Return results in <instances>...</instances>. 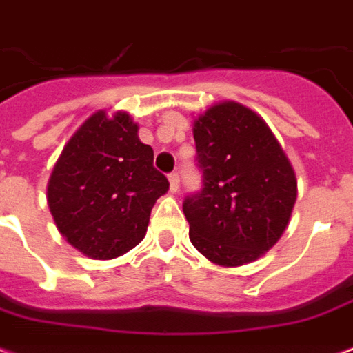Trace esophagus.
I'll return each instance as SVG.
<instances>
[{
    "label": "esophagus",
    "mask_w": 353,
    "mask_h": 353,
    "mask_svg": "<svg viewBox=\"0 0 353 353\" xmlns=\"http://www.w3.org/2000/svg\"><path fill=\"white\" fill-rule=\"evenodd\" d=\"M169 184H171V192H173V194H176V192H179V188H180L179 173L169 174Z\"/></svg>",
    "instance_id": "1"
}]
</instances>
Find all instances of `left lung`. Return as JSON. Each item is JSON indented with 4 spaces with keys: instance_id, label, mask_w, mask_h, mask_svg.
<instances>
[{
    "instance_id": "left-lung-1",
    "label": "left lung",
    "mask_w": 353,
    "mask_h": 353,
    "mask_svg": "<svg viewBox=\"0 0 353 353\" xmlns=\"http://www.w3.org/2000/svg\"><path fill=\"white\" fill-rule=\"evenodd\" d=\"M201 192L184 199L190 241L212 263L239 267L271 250L297 199L290 159L263 118L235 101L194 120Z\"/></svg>"
}]
</instances>
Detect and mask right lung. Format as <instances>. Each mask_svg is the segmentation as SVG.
Segmentation results:
<instances>
[{
	"label": "right lung",
	"instance_id": "add662e5",
	"mask_svg": "<svg viewBox=\"0 0 353 353\" xmlns=\"http://www.w3.org/2000/svg\"><path fill=\"white\" fill-rule=\"evenodd\" d=\"M128 112L105 110L82 123L52 169L46 201L58 231L94 259H112L145 239L154 203L169 180L154 167Z\"/></svg>",
	"mask_w": 353,
	"mask_h": 353
}]
</instances>
